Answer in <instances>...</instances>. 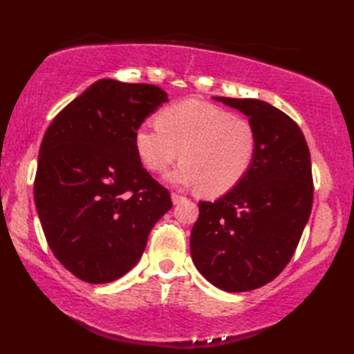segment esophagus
I'll return each instance as SVG.
<instances>
[{
    "mask_svg": "<svg viewBox=\"0 0 354 354\" xmlns=\"http://www.w3.org/2000/svg\"><path fill=\"white\" fill-rule=\"evenodd\" d=\"M171 198H172V203H174V205H177V203H180V201L185 200L183 196H180V194H176V192H172Z\"/></svg>",
    "mask_w": 354,
    "mask_h": 354,
    "instance_id": "34e87169",
    "label": "esophagus"
}]
</instances>
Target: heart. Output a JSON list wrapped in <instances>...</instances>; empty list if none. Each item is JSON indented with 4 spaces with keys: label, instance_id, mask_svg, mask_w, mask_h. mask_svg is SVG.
I'll use <instances>...</instances> for the list:
<instances>
[{
    "label": "heart",
    "instance_id": "obj_1",
    "mask_svg": "<svg viewBox=\"0 0 354 354\" xmlns=\"http://www.w3.org/2000/svg\"><path fill=\"white\" fill-rule=\"evenodd\" d=\"M257 131L248 119L218 105L185 99L157 114V124L136 129L134 145L142 163L165 172L177 158L169 182L221 196L246 177L257 156Z\"/></svg>",
    "mask_w": 354,
    "mask_h": 354
}]
</instances>
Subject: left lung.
<instances>
[{"instance_id": "left-lung-1", "label": "left lung", "mask_w": 354, "mask_h": 354, "mask_svg": "<svg viewBox=\"0 0 354 354\" xmlns=\"http://www.w3.org/2000/svg\"><path fill=\"white\" fill-rule=\"evenodd\" d=\"M214 99L249 118L257 156L234 189L198 203L191 255L215 287L248 292L275 279L297 250L312 212V162L304 134L286 113L258 99Z\"/></svg>"}]
</instances>
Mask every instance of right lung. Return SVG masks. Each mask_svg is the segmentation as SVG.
<instances>
[{"label":"right lung","instance_id":"right-lung-1","mask_svg":"<svg viewBox=\"0 0 354 354\" xmlns=\"http://www.w3.org/2000/svg\"><path fill=\"white\" fill-rule=\"evenodd\" d=\"M167 100L156 85L100 79L47 128L36 211L53 255L85 283H111L131 270L172 207L134 145L136 129Z\"/></svg>","mask_w":354,"mask_h":354}]
</instances>
